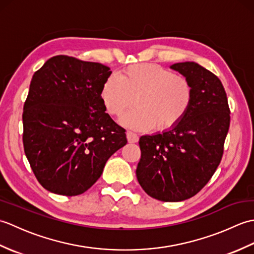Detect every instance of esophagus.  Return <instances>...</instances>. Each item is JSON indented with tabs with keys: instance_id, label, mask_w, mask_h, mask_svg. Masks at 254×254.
<instances>
[{
	"instance_id": "esophagus-1",
	"label": "esophagus",
	"mask_w": 254,
	"mask_h": 254,
	"mask_svg": "<svg viewBox=\"0 0 254 254\" xmlns=\"http://www.w3.org/2000/svg\"><path fill=\"white\" fill-rule=\"evenodd\" d=\"M127 138L128 143H136V142H138L137 134H135L134 132H131V131H127Z\"/></svg>"
}]
</instances>
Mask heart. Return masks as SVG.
Wrapping results in <instances>:
<instances>
[{
  "label": "heart",
  "mask_w": 254,
  "mask_h": 254,
  "mask_svg": "<svg viewBox=\"0 0 254 254\" xmlns=\"http://www.w3.org/2000/svg\"><path fill=\"white\" fill-rule=\"evenodd\" d=\"M193 86L182 75L154 63H138L110 75L101 86L100 98L107 112L120 117L124 127L163 131L187 115L193 100Z\"/></svg>",
  "instance_id": "1"
}]
</instances>
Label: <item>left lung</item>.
<instances>
[{
    "instance_id": "obj_1",
    "label": "left lung",
    "mask_w": 254,
    "mask_h": 254,
    "mask_svg": "<svg viewBox=\"0 0 254 254\" xmlns=\"http://www.w3.org/2000/svg\"><path fill=\"white\" fill-rule=\"evenodd\" d=\"M170 67L191 82L192 104L169 130L141 136L136 177L149 196L180 202L201 191L216 171L229 130L230 110L216 75L195 62Z\"/></svg>"
}]
</instances>
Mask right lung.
<instances>
[{
    "instance_id": "right-lung-1",
    "label": "right lung",
    "mask_w": 254,
    "mask_h": 254,
    "mask_svg": "<svg viewBox=\"0 0 254 254\" xmlns=\"http://www.w3.org/2000/svg\"><path fill=\"white\" fill-rule=\"evenodd\" d=\"M112 72L101 63L67 56L49 59L34 74L23 112V143L46 190L82 194L107 160L127 143L126 130L106 113L101 86Z\"/></svg>"
}]
</instances>
